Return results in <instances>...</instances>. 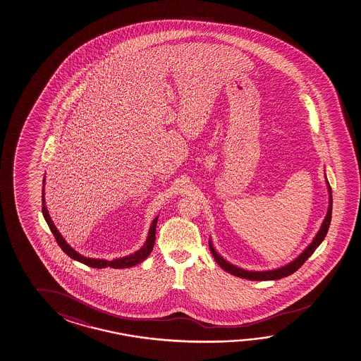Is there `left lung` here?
Segmentation results:
<instances>
[{
    "label": "left lung",
    "instance_id": "obj_1",
    "mask_svg": "<svg viewBox=\"0 0 361 361\" xmlns=\"http://www.w3.org/2000/svg\"><path fill=\"white\" fill-rule=\"evenodd\" d=\"M326 186H328V192H329V205H328V212H326V218H324L323 224L320 226V230L318 231V233H317V236L314 238L313 243L307 246L305 250L301 252L299 257L295 259V260H293L291 263L286 264L285 267L277 268V269H272V271H263V272L245 271V269H243V268L233 266V264L228 263L227 260L222 258V257L214 250V247L212 245V241L209 240V249H211L212 255H213V258L216 259L218 266L222 267L226 272L231 273V274L236 276V277L250 279V281H273V279H283V277H287V276H290V274H293V272H296L300 267L305 263L306 259L309 258V257L315 252V249L322 244V241L326 238L329 225H331V219H332V189H331V185H329L328 181H326Z\"/></svg>",
    "mask_w": 361,
    "mask_h": 361
}]
</instances>
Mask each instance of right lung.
I'll return each instance as SVG.
<instances>
[{"label": "right lung", "mask_w": 361, "mask_h": 361, "mask_svg": "<svg viewBox=\"0 0 361 361\" xmlns=\"http://www.w3.org/2000/svg\"><path fill=\"white\" fill-rule=\"evenodd\" d=\"M43 184H44V180H43ZM42 212H43V217L46 219V222L48 224V227L51 228V231L55 236L57 244L60 245L62 250L68 254L70 258L74 259L80 262L85 266L93 267V268H106V267H111V268H115V269H121V268H130V267L136 266L139 263H142L144 259L147 258L149 255L152 250H153V246H154V241H156V226L158 217L153 219L152 225H150L149 233H148V238L147 241L144 244L143 247H140L137 252L134 254H130L128 257H123V258L114 259V260H104V259H93L87 258V257H82L79 252H75L71 246L68 245V243L65 241V238H62L61 233L59 232V230L56 228V226L54 225L52 219L48 214L47 208L44 204V186H43V190H42Z\"/></svg>", "instance_id": "obj_1"}]
</instances>
